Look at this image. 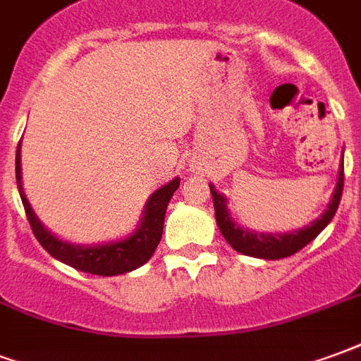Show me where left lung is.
Here are the masks:
<instances>
[{
	"label": "left lung",
	"instance_id": "obj_1",
	"mask_svg": "<svg viewBox=\"0 0 361 361\" xmlns=\"http://www.w3.org/2000/svg\"><path fill=\"white\" fill-rule=\"evenodd\" d=\"M344 188V163H341V171H338V183H336L335 194L333 200L329 204V209L319 219H315L312 225L300 228V231H292L286 235H257V233H250L244 231L238 225L233 223V219L228 217L227 212V202L221 196L219 192L213 188L209 184V190H212L213 198V207H215V219L219 225L221 235L225 236V240L244 256L252 257H264V259H281V257H288L292 254H296L298 250H302L306 244L314 240L315 236L319 235L323 228L327 227L329 221L335 217L336 207L341 204V196H343Z\"/></svg>",
	"mask_w": 361,
	"mask_h": 361
}]
</instances>
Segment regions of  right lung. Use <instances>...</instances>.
<instances>
[{"mask_svg":"<svg viewBox=\"0 0 361 361\" xmlns=\"http://www.w3.org/2000/svg\"><path fill=\"white\" fill-rule=\"evenodd\" d=\"M15 171H17L18 194L23 200L26 217H28L34 236L42 244V248L63 264L71 265L78 271H84V273L102 275V277H113V275H123L128 271L138 269L140 265L146 264L149 257L154 256L155 248L161 240L163 221H165V212L169 206V200L180 184V178H175L149 196L140 228L133 236H128L126 240L82 248V246H73V244L55 238L51 233H47L46 228L42 227L38 217L34 215L32 207L28 204L23 186H20V142H18L17 148Z\"/></svg>","mask_w":361,"mask_h":361,"instance_id":"add662e5","label":"right lung"}]
</instances>
